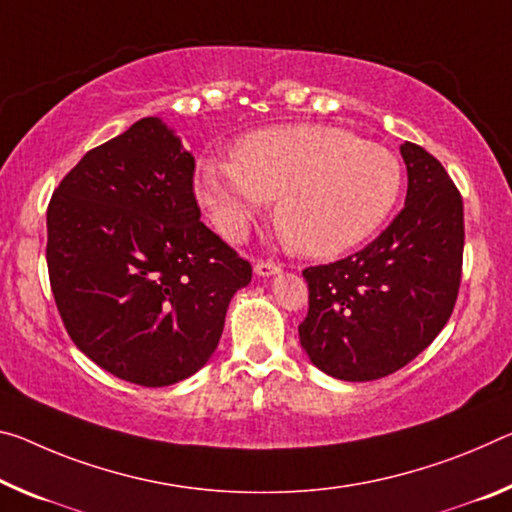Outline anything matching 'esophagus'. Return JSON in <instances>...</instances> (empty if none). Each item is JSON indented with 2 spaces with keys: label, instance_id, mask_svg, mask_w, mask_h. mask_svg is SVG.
I'll return each mask as SVG.
<instances>
[{
  "label": "esophagus",
  "instance_id": "obj_1",
  "mask_svg": "<svg viewBox=\"0 0 512 512\" xmlns=\"http://www.w3.org/2000/svg\"><path fill=\"white\" fill-rule=\"evenodd\" d=\"M255 273L264 275V278H271V275L280 273V264L273 262V259H259V262H255Z\"/></svg>",
  "mask_w": 512,
  "mask_h": 512
}]
</instances>
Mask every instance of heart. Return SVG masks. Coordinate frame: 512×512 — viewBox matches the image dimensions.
I'll return each mask as SVG.
<instances>
[{
	"label": "heart",
	"mask_w": 512,
	"mask_h": 512,
	"mask_svg": "<svg viewBox=\"0 0 512 512\" xmlns=\"http://www.w3.org/2000/svg\"><path fill=\"white\" fill-rule=\"evenodd\" d=\"M403 170L392 150L342 127L278 125L243 136L234 161H202L196 191L218 232L239 239L266 202L282 237L307 257H332L383 225Z\"/></svg>",
	"instance_id": "obj_1"
}]
</instances>
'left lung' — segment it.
<instances>
[{
    "label": "left lung",
    "instance_id": "left-lung-1",
    "mask_svg": "<svg viewBox=\"0 0 512 512\" xmlns=\"http://www.w3.org/2000/svg\"><path fill=\"white\" fill-rule=\"evenodd\" d=\"M408 196L367 248L303 271L310 310L300 346L332 378L364 383L412 362L456 305L465 218L449 173L417 143H403Z\"/></svg>",
    "mask_w": 512,
    "mask_h": 512
}]
</instances>
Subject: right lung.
I'll list each match as a JSON object with an SVG mask.
<instances>
[{
    "instance_id": "obj_1",
    "label": "right lung",
    "mask_w": 512,
    "mask_h": 512,
    "mask_svg": "<svg viewBox=\"0 0 512 512\" xmlns=\"http://www.w3.org/2000/svg\"><path fill=\"white\" fill-rule=\"evenodd\" d=\"M196 159L159 118L97 145L47 207V271L68 335L127 383L207 364L253 266L200 221Z\"/></svg>"
}]
</instances>
